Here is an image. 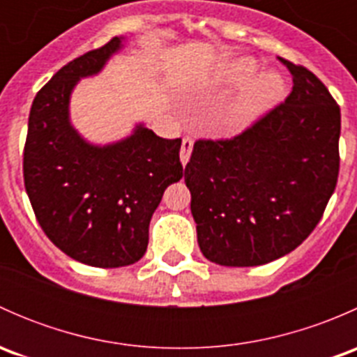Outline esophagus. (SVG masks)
I'll return each mask as SVG.
<instances>
[{
	"label": "esophagus",
	"instance_id": "1",
	"mask_svg": "<svg viewBox=\"0 0 357 357\" xmlns=\"http://www.w3.org/2000/svg\"><path fill=\"white\" fill-rule=\"evenodd\" d=\"M193 149V139L190 136H185L181 142V152H179V157H181V164L186 165L190 160V155H192Z\"/></svg>",
	"mask_w": 357,
	"mask_h": 357
}]
</instances>
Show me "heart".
<instances>
[{
    "instance_id": "1",
    "label": "heart",
    "mask_w": 357,
    "mask_h": 357,
    "mask_svg": "<svg viewBox=\"0 0 357 357\" xmlns=\"http://www.w3.org/2000/svg\"><path fill=\"white\" fill-rule=\"evenodd\" d=\"M257 67L252 60H240L228 74V82L242 84L255 74ZM285 93V82L276 74H262L250 82L240 95L229 100L219 110V124L226 131H240L261 117L266 110L282 100Z\"/></svg>"
}]
</instances>
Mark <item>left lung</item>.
<instances>
[{
    "instance_id": "obj_1",
    "label": "left lung",
    "mask_w": 357,
    "mask_h": 357,
    "mask_svg": "<svg viewBox=\"0 0 357 357\" xmlns=\"http://www.w3.org/2000/svg\"><path fill=\"white\" fill-rule=\"evenodd\" d=\"M290 95L229 139H197L185 167L197 238L208 261L233 268L283 257L307 238L335 192L340 107L302 66Z\"/></svg>"
}]
</instances>
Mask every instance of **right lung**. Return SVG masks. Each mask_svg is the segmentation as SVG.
Listing matches in <instances>:
<instances>
[{
  "mask_svg": "<svg viewBox=\"0 0 357 357\" xmlns=\"http://www.w3.org/2000/svg\"><path fill=\"white\" fill-rule=\"evenodd\" d=\"M122 38L77 56L43 86L29 114L24 183L43 231L68 257L121 268L145 255L149 226L164 190L183 178L181 138L145 126L107 146L86 143L68 121L77 81L98 74Z\"/></svg>",
  "mask_w": 357,
  "mask_h": 357,
  "instance_id": "1",
  "label": "right lung"
}]
</instances>
